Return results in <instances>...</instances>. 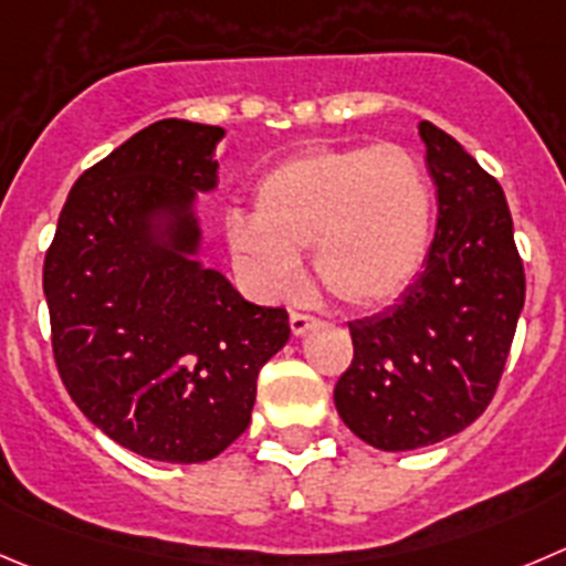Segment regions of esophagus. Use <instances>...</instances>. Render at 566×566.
I'll list each match as a JSON object with an SVG mask.
<instances>
[{
  "mask_svg": "<svg viewBox=\"0 0 566 566\" xmlns=\"http://www.w3.org/2000/svg\"><path fill=\"white\" fill-rule=\"evenodd\" d=\"M289 325H292L294 336H305V333H308L311 327L316 325V316L300 314V311H292V316H289Z\"/></svg>",
  "mask_w": 566,
  "mask_h": 566,
  "instance_id": "34e87169",
  "label": "esophagus"
}]
</instances>
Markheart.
Wrapping results in <instances>:
<instances>
[{
  "instance_id": "obj_1",
  "label": "heart",
  "mask_w": 566,
  "mask_h": 566,
  "mask_svg": "<svg viewBox=\"0 0 566 566\" xmlns=\"http://www.w3.org/2000/svg\"><path fill=\"white\" fill-rule=\"evenodd\" d=\"M433 217V182L408 147H319L258 180L255 213H230L228 244L247 280L269 297H289L300 286V252L311 247L322 289L347 308L373 311L419 277Z\"/></svg>"
}]
</instances>
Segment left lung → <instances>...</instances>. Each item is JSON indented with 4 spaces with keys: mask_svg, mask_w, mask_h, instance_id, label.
<instances>
[{
    "mask_svg": "<svg viewBox=\"0 0 566 566\" xmlns=\"http://www.w3.org/2000/svg\"><path fill=\"white\" fill-rule=\"evenodd\" d=\"M419 138L439 202L428 261L391 308L349 322L353 364L333 389L344 424L389 453L436 444L486 411L525 303L500 182L430 122Z\"/></svg>",
    "mask_w": 566,
    "mask_h": 566,
    "instance_id": "1",
    "label": "left lung"
}]
</instances>
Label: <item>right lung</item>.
Returning <instances> with one entry per match:
<instances>
[{"label": "right lung", "instance_id": "1", "mask_svg": "<svg viewBox=\"0 0 566 566\" xmlns=\"http://www.w3.org/2000/svg\"><path fill=\"white\" fill-rule=\"evenodd\" d=\"M222 127L164 118L85 169L44 261L52 353L80 411L116 444L211 461L247 430L286 308L247 303L197 261V191Z\"/></svg>", "mask_w": 566, "mask_h": 566}]
</instances>
